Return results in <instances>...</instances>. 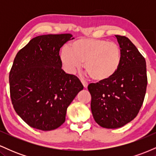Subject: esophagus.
Wrapping results in <instances>:
<instances>
[{"instance_id": "1", "label": "esophagus", "mask_w": 156, "mask_h": 156, "mask_svg": "<svg viewBox=\"0 0 156 156\" xmlns=\"http://www.w3.org/2000/svg\"><path fill=\"white\" fill-rule=\"evenodd\" d=\"M81 83H82V84H83L84 88H87V87H88V83H87V82L86 81V80H84L82 79L81 80Z\"/></svg>"}]
</instances>
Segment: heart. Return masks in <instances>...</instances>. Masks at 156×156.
Masks as SVG:
<instances>
[{
  "label": "heart",
  "instance_id": "1",
  "mask_svg": "<svg viewBox=\"0 0 156 156\" xmlns=\"http://www.w3.org/2000/svg\"><path fill=\"white\" fill-rule=\"evenodd\" d=\"M60 60L64 70L74 74L84 62V68L95 81L110 79L119 70L122 63V50L115 42L105 39L81 38L64 47Z\"/></svg>",
  "mask_w": 156,
  "mask_h": 156
}]
</instances>
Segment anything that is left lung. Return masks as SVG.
I'll list each match as a JSON object with an SVG mask.
<instances>
[{
  "label": "left lung",
  "mask_w": 156,
  "mask_h": 156,
  "mask_svg": "<svg viewBox=\"0 0 156 156\" xmlns=\"http://www.w3.org/2000/svg\"><path fill=\"white\" fill-rule=\"evenodd\" d=\"M115 37L122 50L119 70L110 79L88 86L93 117L105 128H121L136 117L147 85L143 55L128 37Z\"/></svg>",
  "instance_id": "left-lung-1"
}]
</instances>
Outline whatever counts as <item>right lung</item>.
I'll use <instances>...</instances> for the list:
<instances>
[{
    "label": "right lung",
    "mask_w": 156,
    "mask_h": 156,
    "mask_svg": "<svg viewBox=\"0 0 156 156\" xmlns=\"http://www.w3.org/2000/svg\"><path fill=\"white\" fill-rule=\"evenodd\" d=\"M70 34L38 36L16 55L9 73L10 96L17 114L29 126L42 130L65 122L67 107L83 86L62 69L59 51Z\"/></svg>",
    "instance_id": "add662e5"
}]
</instances>
